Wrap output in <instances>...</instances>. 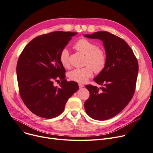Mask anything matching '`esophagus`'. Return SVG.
Segmentation results:
<instances>
[{
    "label": "esophagus",
    "mask_w": 153,
    "mask_h": 153,
    "mask_svg": "<svg viewBox=\"0 0 153 153\" xmlns=\"http://www.w3.org/2000/svg\"><path fill=\"white\" fill-rule=\"evenodd\" d=\"M84 86V85L83 84H79V88H82Z\"/></svg>",
    "instance_id": "34e87169"
}]
</instances>
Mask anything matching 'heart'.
<instances>
[{
    "label": "heart",
    "mask_w": 153,
    "mask_h": 153,
    "mask_svg": "<svg viewBox=\"0 0 153 153\" xmlns=\"http://www.w3.org/2000/svg\"><path fill=\"white\" fill-rule=\"evenodd\" d=\"M74 48L85 55L84 68L74 69L68 73L69 79L74 82L84 83L93 75L94 71L99 74L104 70L106 65V55L105 51L94 42L87 39H81L76 42ZM59 62L65 68L70 67L69 52L64 48L59 54Z\"/></svg>",
    "instance_id": "obj_1"
}]
</instances>
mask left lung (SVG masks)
Masks as SVG:
<instances>
[{
    "mask_svg": "<svg viewBox=\"0 0 153 153\" xmlns=\"http://www.w3.org/2000/svg\"><path fill=\"white\" fill-rule=\"evenodd\" d=\"M103 41L106 65L94 81L100 88L87 85L90 97L84 103L87 114L92 119L104 120L118 114L128 104L135 91L138 63L133 51L124 40L107 31L85 34Z\"/></svg>",
    "mask_w": 153,
    "mask_h": 153,
    "instance_id": "left-lung-1",
    "label": "left lung"
}]
</instances>
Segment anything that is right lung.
Returning <instances> with one entry per match:
<instances>
[{"label":"right lung","instance_id":"obj_1","mask_svg":"<svg viewBox=\"0 0 153 153\" xmlns=\"http://www.w3.org/2000/svg\"><path fill=\"white\" fill-rule=\"evenodd\" d=\"M77 33L55 31L39 36L24 48L16 65L19 93L33 113L52 119L64 111L68 100L79 89L65 79L59 54ZM61 80L59 87L53 82Z\"/></svg>","mask_w":153,"mask_h":153}]
</instances>
